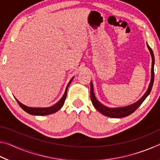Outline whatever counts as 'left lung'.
<instances>
[{
    "label": "left lung",
    "mask_w": 160,
    "mask_h": 160,
    "mask_svg": "<svg viewBox=\"0 0 160 160\" xmlns=\"http://www.w3.org/2000/svg\"><path fill=\"white\" fill-rule=\"evenodd\" d=\"M148 48L149 51H150L151 56H152V70H151V81L150 83V85L148 87V89L145 94L142 97V98H140L138 101L136 102L134 104H132L130 106L124 107H119V108H109L107 107H105L104 105L102 104L101 103L98 102V100L96 99L95 96L94 94L93 90V85L92 82H91L90 83V98L91 101L92 102V104L95 109L102 113L103 115L107 116L108 117H112V118H123L125 116H128L131 115V113H133L138 108L142 103L144 102V100L146 99L149 94H150V92L152 88L154 79H155V72H154V64H155V57H154V53L153 51L152 50V48L149 47V45L147 44Z\"/></svg>",
    "instance_id": "obj_1"
}]
</instances>
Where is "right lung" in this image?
I'll list each match as a JSON object with an SVG mask.
<instances>
[{"label":"right lung","mask_w":160,"mask_h":160,"mask_svg":"<svg viewBox=\"0 0 160 160\" xmlns=\"http://www.w3.org/2000/svg\"><path fill=\"white\" fill-rule=\"evenodd\" d=\"M73 78H72L71 80H70L69 83L68 84V85L66 87V91H65V93L63 94V96L62 97V98L59 100V102L56 103V104H54L53 106L50 107H47V108H32V107H28L27 106H25V105L21 104V103L18 101L17 99L16 101L18 102V104L20 105V107L25 112L27 113H29V114H32V115H37V116H45V115H48V114H51V113H53L61 109V108L63 106L65 100L66 99L67 97V90H68V88L70 85V82H72Z\"/></svg>","instance_id":"1"}]
</instances>
